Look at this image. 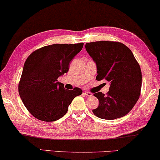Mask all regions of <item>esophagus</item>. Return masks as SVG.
Segmentation results:
<instances>
[{
	"instance_id": "obj_1",
	"label": "esophagus",
	"mask_w": 160,
	"mask_h": 160,
	"mask_svg": "<svg viewBox=\"0 0 160 160\" xmlns=\"http://www.w3.org/2000/svg\"><path fill=\"white\" fill-rule=\"evenodd\" d=\"M84 94L86 95V96H88V97H91L92 95V93L90 92H88V91H85V92H84Z\"/></svg>"
}]
</instances>
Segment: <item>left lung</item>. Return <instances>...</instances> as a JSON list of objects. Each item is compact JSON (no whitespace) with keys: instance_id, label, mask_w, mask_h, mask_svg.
Masks as SVG:
<instances>
[{"instance_id":"obj_1","label":"left lung","mask_w":160,"mask_h":160,"mask_svg":"<svg viewBox=\"0 0 160 160\" xmlns=\"http://www.w3.org/2000/svg\"><path fill=\"white\" fill-rule=\"evenodd\" d=\"M87 52L96 65V80L110 82L107 95L95 93L99 101L95 116L114 120L125 116L132 110L140 95L142 72L133 53L123 43L111 41L86 43Z\"/></svg>"}]
</instances>
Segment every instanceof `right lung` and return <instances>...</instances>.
Wrapping results in <instances>:
<instances>
[{
    "label": "right lung",
    "mask_w": 160,
    "mask_h": 160,
    "mask_svg": "<svg viewBox=\"0 0 160 160\" xmlns=\"http://www.w3.org/2000/svg\"><path fill=\"white\" fill-rule=\"evenodd\" d=\"M84 43L54 44L42 47L27 58L18 86L20 97L28 111L42 121L63 117L68 106L82 90H66L57 78L69 70V64Z\"/></svg>",
    "instance_id": "obj_1"
}]
</instances>
